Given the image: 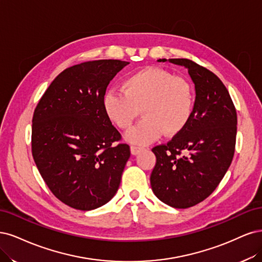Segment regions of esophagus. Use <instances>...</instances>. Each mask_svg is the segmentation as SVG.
Instances as JSON below:
<instances>
[{"label":"esophagus","instance_id":"34e87169","mask_svg":"<svg viewBox=\"0 0 262 262\" xmlns=\"http://www.w3.org/2000/svg\"><path fill=\"white\" fill-rule=\"evenodd\" d=\"M143 149V147H141V146H132L130 147V152H132V155L133 156H136V155H138L140 151H142Z\"/></svg>","mask_w":262,"mask_h":262}]
</instances>
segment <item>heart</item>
<instances>
[{
	"label": "heart",
	"mask_w": 262,
	"mask_h": 262,
	"mask_svg": "<svg viewBox=\"0 0 262 262\" xmlns=\"http://www.w3.org/2000/svg\"><path fill=\"white\" fill-rule=\"evenodd\" d=\"M123 89H110L103 108L117 127L129 128L142 110L143 119L126 133V139L137 145L180 134L188 122L195 104V92L186 79L158 67L135 72L125 78Z\"/></svg>",
	"instance_id": "obj_1"
}]
</instances>
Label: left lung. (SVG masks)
I'll return each instance as SVG.
<instances>
[{
    "label": "left lung",
    "mask_w": 262,
    "mask_h": 262,
    "mask_svg": "<svg viewBox=\"0 0 262 262\" xmlns=\"http://www.w3.org/2000/svg\"><path fill=\"white\" fill-rule=\"evenodd\" d=\"M159 62H166L160 58ZM168 62L188 70L196 99L190 121L166 145L152 149L157 162L151 188L177 209L195 206L217 187L232 163L237 115L229 91L216 75L187 58Z\"/></svg>",
    "instance_id": "obj_1"
}]
</instances>
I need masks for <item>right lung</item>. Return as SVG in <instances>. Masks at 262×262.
I'll return each instance as SVG.
<instances>
[{
	"instance_id": "right-lung-1",
	"label": "right lung",
	"mask_w": 262,
	"mask_h": 262,
	"mask_svg": "<svg viewBox=\"0 0 262 262\" xmlns=\"http://www.w3.org/2000/svg\"><path fill=\"white\" fill-rule=\"evenodd\" d=\"M98 60L64 70L51 82L32 117L35 163L53 195L74 209L105 205L119 189L130 157L103 108L106 87L123 67Z\"/></svg>"
}]
</instances>
